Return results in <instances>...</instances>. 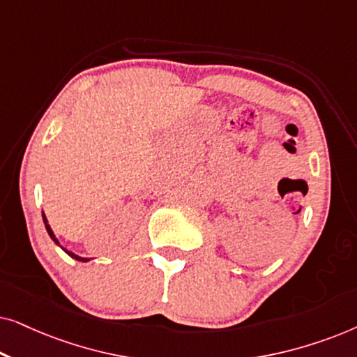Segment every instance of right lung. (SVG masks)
<instances>
[{
  "label": "right lung",
  "mask_w": 357,
  "mask_h": 357,
  "mask_svg": "<svg viewBox=\"0 0 357 357\" xmlns=\"http://www.w3.org/2000/svg\"><path fill=\"white\" fill-rule=\"evenodd\" d=\"M42 218H43V222H45V229H47V232H48V236L52 237V241L56 243V245H60V242H58V238L55 237V234H53V231H52V227L48 226V221H47V218H45V214H42ZM61 247V245H60ZM63 248V247H61ZM63 250H65L68 255H70L71 258H75V260H77V261H89V258H82V257H79V255H75V253L73 252H70V250H66V248H63Z\"/></svg>",
  "instance_id": "1"
}]
</instances>
